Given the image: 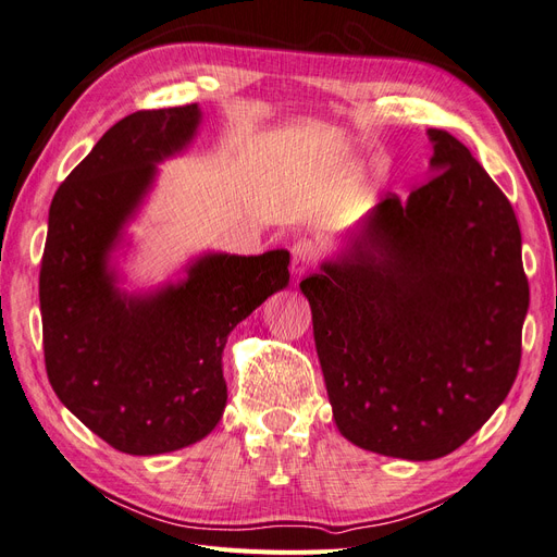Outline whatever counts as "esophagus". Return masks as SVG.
I'll list each match as a JSON object with an SVG mask.
<instances>
[{"label":"esophagus","mask_w":557,"mask_h":557,"mask_svg":"<svg viewBox=\"0 0 557 557\" xmlns=\"http://www.w3.org/2000/svg\"><path fill=\"white\" fill-rule=\"evenodd\" d=\"M315 260V246L309 239H299L293 246V274L305 276Z\"/></svg>","instance_id":"1"}]
</instances>
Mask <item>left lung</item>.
<instances>
[{
	"mask_svg": "<svg viewBox=\"0 0 557 557\" xmlns=\"http://www.w3.org/2000/svg\"><path fill=\"white\" fill-rule=\"evenodd\" d=\"M428 137L432 178L381 199L299 283L336 428L416 462L460 448L509 395L530 307L509 199L453 134Z\"/></svg>",
	"mask_w": 557,
	"mask_h": 557,
	"instance_id": "8db88e82",
	"label": "left lung"
}]
</instances>
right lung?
<instances>
[{
  "label": "right lung",
  "mask_w": 557,
  "mask_h": 557,
  "mask_svg": "<svg viewBox=\"0 0 557 557\" xmlns=\"http://www.w3.org/2000/svg\"><path fill=\"white\" fill-rule=\"evenodd\" d=\"M197 104L115 123L60 185L48 211L39 301L48 381L83 425L115 450L160 455L218 425L227 401L230 332L290 281V252H205L185 276L127 293L111 264L158 164L183 153Z\"/></svg>",
  "instance_id": "obj_1"
}]
</instances>
